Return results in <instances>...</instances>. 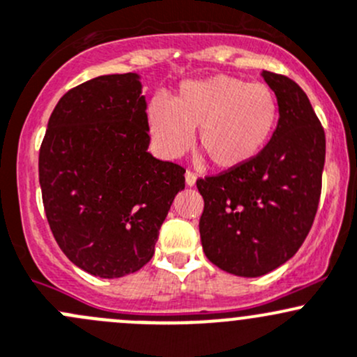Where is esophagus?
<instances>
[{
    "mask_svg": "<svg viewBox=\"0 0 357 357\" xmlns=\"http://www.w3.org/2000/svg\"><path fill=\"white\" fill-rule=\"evenodd\" d=\"M196 180H197V175L192 174V172H185V183L187 187H194L196 185Z\"/></svg>",
    "mask_w": 357,
    "mask_h": 357,
    "instance_id": "esophagus-1",
    "label": "esophagus"
}]
</instances>
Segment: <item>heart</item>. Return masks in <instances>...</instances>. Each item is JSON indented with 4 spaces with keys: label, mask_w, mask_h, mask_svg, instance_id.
Listing matches in <instances>:
<instances>
[{
    "label": "heart",
    "mask_w": 357,
    "mask_h": 357,
    "mask_svg": "<svg viewBox=\"0 0 357 357\" xmlns=\"http://www.w3.org/2000/svg\"><path fill=\"white\" fill-rule=\"evenodd\" d=\"M151 137L165 156H182L194 141L222 170L252 163L263 153L278 125V101L264 84L232 75L187 80L174 99L149 101Z\"/></svg>",
    "instance_id": "heart-1"
}]
</instances>
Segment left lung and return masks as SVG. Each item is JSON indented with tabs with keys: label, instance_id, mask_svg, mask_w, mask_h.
Segmentation results:
<instances>
[{
	"label": "left lung",
	"instance_id": "1",
	"mask_svg": "<svg viewBox=\"0 0 357 357\" xmlns=\"http://www.w3.org/2000/svg\"><path fill=\"white\" fill-rule=\"evenodd\" d=\"M278 101V125L252 163L197 180L206 258L237 277L256 278L292 258L310 232L321 192L325 132L306 93L263 70Z\"/></svg>",
	"mask_w": 357,
	"mask_h": 357
}]
</instances>
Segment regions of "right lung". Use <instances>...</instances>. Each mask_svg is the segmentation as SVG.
<instances>
[{
  "label": "right lung",
  "instance_id": "1",
  "mask_svg": "<svg viewBox=\"0 0 357 357\" xmlns=\"http://www.w3.org/2000/svg\"><path fill=\"white\" fill-rule=\"evenodd\" d=\"M139 73L91 79L54 106L39 151L44 211L75 266L99 278L141 270L185 187L183 170L148 151Z\"/></svg>",
  "mask_w": 357,
  "mask_h": 357
}]
</instances>
